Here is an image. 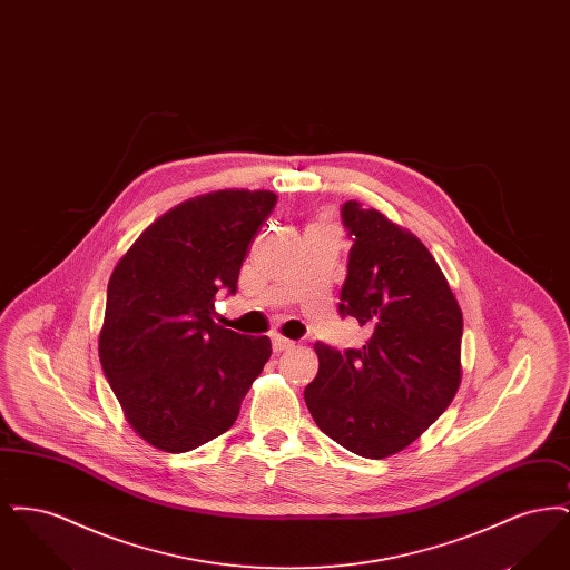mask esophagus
Wrapping results in <instances>:
<instances>
[{"label":"esophagus","instance_id":"1","mask_svg":"<svg viewBox=\"0 0 570 570\" xmlns=\"http://www.w3.org/2000/svg\"><path fill=\"white\" fill-rule=\"evenodd\" d=\"M273 353H284V351H291V348H295V342H291V340H286V337H282V335H273Z\"/></svg>","mask_w":570,"mask_h":570}]
</instances>
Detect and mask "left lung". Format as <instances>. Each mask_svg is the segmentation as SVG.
<instances>
[{"label":"left lung","mask_w":570,"mask_h":570,"mask_svg":"<svg viewBox=\"0 0 570 570\" xmlns=\"http://www.w3.org/2000/svg\"><path fill=\"white\" fill-rule=\"evenodd\" d=\"M353 239L340 314L367 331L358 351L318 342L305 404L331 440L361 458L404 451L453 402L461 382L460 303L430 249L376 209L348 200Z\"/></svg>","instance_id":"obj_1"}]
</instances>
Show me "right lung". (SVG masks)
Segmentation results:
<instances>
[{"label":"right lung","instance_id":"1","mask_svg":"<svg viewBox=\"0 0 570 570\" xmlns=\"http://www.w3.org/2000/svg\"><path fill=\"white\" fill-rule=\"evenodd\" d=\"M277 196L219 190L147 226L110 273L98 353L136 434L186 453L228 432L272 356L267 335L216 323V293H237L247 247Z\"/></svg>","mask_w":570,"mask_h":570}]
</instances>
